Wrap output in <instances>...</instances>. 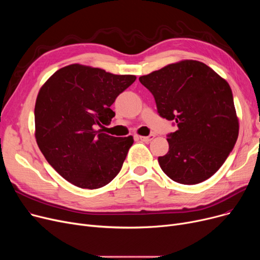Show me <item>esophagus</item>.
<instances>
[{
    "instance_id": "1",
    "label": "esophagus",
    "mask_w": 260,
    "mask_h": 260,
    "mask_svg": "<svg viewBox=\"0 0 260 260\" xmlns=\"http://www.w3.org/2000/svg\"><path fill=\"white\" fill-rule=\"evenodd\" d=\"M155 137V135H149V136H138V138L143 142H151Z\"/></svg>"
}]
</instances>
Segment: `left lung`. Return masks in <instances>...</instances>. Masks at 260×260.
I'll return each mask as SVG.
<instances>
[{
    "instance_id": "obj_1",
    "label": "left lung",
    "mask_w": 260,
    "mask_h": 260,
    "mask_svg": "<svg viewBox=\"0 0 260 260\" xmlns=\"http://www.w3.org/2000/svg\"><path fill=\"white\" fill-rule=\"evenodd\" d=\"M139 81L153 93L159 115L178 127L168 136V154L158 158L162 171L182 184L209 179L238 138L239 121L228 82L195 60L169 64Z\"/></svg>"
}]
</instances>
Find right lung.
Returning a JSON list of instances; mask_svg holds the SVG:
<instances>
[{"instance_id": "add662e5", "label": "right lung", "mask_w": 260, "mask_h": 260, "mask_svg": "<svg viewBox=\"0 0 260 260\" xmlns=\"http://www.w3.org/2000/svg\"><path fill=\"white\" fill-rule=\"evenodd\" d=\"M136 80L81 64L60 68L40 88L35 136L40 151L65 180L94 189L120 172L133 136L118 138L95 126L108 125L118 95Z\"/></svg>"}]
</instances>
